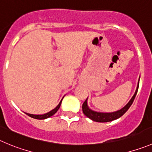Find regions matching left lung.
<instances>
[{"mask_svg": "<svg viewBox=\"0 0 152 152\" xmlns=\"http://www.w3.org/2000/svg\"><path fill=\"white\" fill-rule=\"evenodd\" d=\"M139 83H140V79H139L138 84H137V89H136V92L134 93V95H133V97L131 98V100L129 101L128 104L124 107L123 108H122L119 110H117L115 112L113 113H100V112H96V111H94L92 110H91L90 108L88 107L87 104V99H86L84 102H83V105H82V110H83V113H84V115L86 116H87L88 118H89L90 119H92V121H95V122H111L113 120H115L117 118H120L122 115H123L125 113L127 112L128 109H129L130 107L131 106V104L134 102V99H135L136 95H137V91H138L139 88Z\"/></svg>", "mask_w": 152, "mask_h": 152, "instance_id": "obj_1", "label": "left lung"}]
</instances>
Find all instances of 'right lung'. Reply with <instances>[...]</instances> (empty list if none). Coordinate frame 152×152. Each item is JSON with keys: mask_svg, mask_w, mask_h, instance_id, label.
I'll use <instances>...</instances> for the list:
<instances>
[{"mask_svg": "<svg viewBox=\"0 0 152 152\" xmlns=\"http://www.w3.org/2000/svg\"><path fill=\"white\" fill-rule=\"evenodd\" d=\"M62 100H63V99H62ZM62 100L60 101V102L59 103V104L57 105V106L54 109H53L52 110H50V112L47 113L42 114V115H34V114H30V113H25L27 114V115H29L30 117H31V118H37V119H45V118H49V117L52 116L53 114H55L57 112V110H58L59 108H60V105H61Z\"/></svg>", "mask_w": 152, "mask_h": 152, "instance_id": "add662e5", "label": "right lung"}]
</instances>
